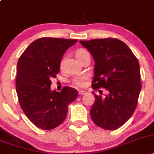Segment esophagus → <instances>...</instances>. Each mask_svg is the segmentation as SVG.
Instances as JSON below:
<instances>
[{"mask_svg":"<svg viewBox=\"0 0 154 154\" xmlns=\"http://www.w3.org/2000/svg\"><path fill=\"white\" fill-rule=\"evenodd\" d=\"M86 93H87V92L85 91H79V94L80 95H85V94H86Z\"/></svg>","mask_w":154,"mask_h":154,"instance_id":"1","label":"esophagus"}]
</instances>
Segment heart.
<instances>
[{
	"instance_id": "1",
	"label": "heart",
	"mask_w": 154,
	"mask_h": 154,
	"mask_svg": "<svg viewBox=\"0 0 154 154\" xmlns=\"http://www.w3.org/2000/svg\"><path fill=\"white\" fill-rule=\"evenodd\" d=\"M87 54H88V52L86 50H85V49H79V50L76 52V57L77 58V59L79 60ZM88 77L87 75H83L81 76V77H77L75 79V84L77 86H78V87H83L85 85V81L88 79Z\"/></svg>"
}]
</instances>
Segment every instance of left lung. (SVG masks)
I'll list each match as a JSON object with an SVG mask.
<instances>
[{"mask_svg":"<svg viewBox=\"0 0 154 154\" xmlns=\"http://www.w3.org/2000/svg\"><path fill=\"white\" fill-rule=\"evenodd\" d=\"M95 61L93 89L104 88L105 98L97 95L91 119L100 128L114 130L131 117L140 93V73L137 58L124 42L116 38L79 41Z\"/></svg>","mask_w":154,"mask_h":154,"instance_id":"obj_1","label":"left lung"}]
</instances>
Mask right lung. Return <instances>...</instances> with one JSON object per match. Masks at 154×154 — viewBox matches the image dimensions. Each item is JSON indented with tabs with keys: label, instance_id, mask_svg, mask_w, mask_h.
<instances>
[{
	"label": "right lung",
	"instance_id": "right-lung-1",
	"mask_svg": "<svg viewBox=\"0 0 154 154\" xmlns=\"http://www.w3.org/2000/svg\"><path fill=\"white\" fill-rule=\"evenodd\" d=\"M77 40L42 38L26 48L17 63V93L21 108L36 127L52 130L64 121L68 105L77 98L75 88L51 91V78L59 72L67 49Z\"/></svg>",
	"mask_w": 154,
	"mask_h": 154
}]
</instances>
